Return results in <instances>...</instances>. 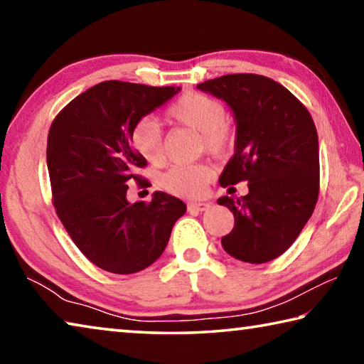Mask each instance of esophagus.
<instances>
[{
    "instance_id": "34e87169",
    "label": "esophagus",
    "mask_w": 364,
    "mask_h": 364,
    "mask_svg": "<svg viewBox=\"0 0 364 364\" xmlns=\"http://www.w3.org/2000/svg\"><path fill=\"white\" fill-rule=\"evenodd\" d=\"M207 208H210V204H207V202H189L188 204V210L191 212H204Z\"/></svg>"
}]
</instances>
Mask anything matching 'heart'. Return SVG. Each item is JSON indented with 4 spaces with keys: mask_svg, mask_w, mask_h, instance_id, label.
I'll return each mask as SVG.
<instances>
[{
    "mask_svg": "<svg viewBox=\"0 0 364 364\" xmlns=\"http://www.w3.org/2000/svg\"><path fill=\"white\" fill-rule=\"evenodd\" d=\"M165 117L178 125L200 132L202 147L215 157H223L234 144V130L226 122L225 104L204 93H184L170 104ZM130 143L138 156L151 164H159L164 157L162 132L159 123L144 117L134 123ZM212 171L202 164L173 165L160 176V184L168 193L183 197H199L210 181Z\"/></svg>",
    "mask_w": 364,
    "mask_h": 364,
    "instance_id": "1",
    "label": "heart"
}]
</instances>
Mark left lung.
Wrapping results in <instances>:
<instances>
[{"label": "left lung", "instance_id": "1", "mask_svg": "<svg viewBox=\"0 0 364 364\" xmlns=\"http://www.w3.org/2000/svg\"><path fill=\"white\" fill-rule=\"evenodd\" d=\"M197 88L223 100L236 119V152L220 184L249 186L247 196L218 199L234 215V228L221 245L241 262L274 260L299 237L318 202L315 122L291 91L263 75L231 73Z\"/></svg>", "mask_w": 364, "mask_h": 364}]
</instances>
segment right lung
Returning <instances> with one entry per match:
<instances>
[{
	"instance_id": "add662e5",
	"label": "right lung",
	"mask_w": 364,
	"mask_h": 364,
	"mask_svg": "<svg viewBox=\"0 0 364 364\" xmlns=\"http://www.w3.org/2000/svg\"><path fill=\"white\" fill-rule=\"evenodd\" d=\"M178 91L109 80L72 100L49 128L54 208L80 252L109 273L132 274L152 264L186 212L183 200L160 191L151 202L127 200V183L141 184L136 170L147 165L132 147V128Z\"/></svg>"
}]
</instances>
